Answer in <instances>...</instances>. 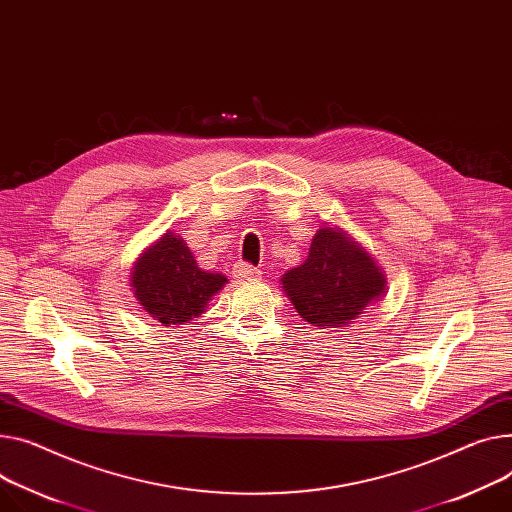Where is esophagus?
I'll return each mask as SVG.
<instances>
[{"instance_id":"34e87169","label":"esophagus","mask_w":512,"mask_h":512,"mask_svg":"<svg viewBox=\"0 0 512 512\" xmlns=\"http://www.w3.org/2000/svg\"><path fill=\"white\" fill-rule=\"evenodd\" d=\"M232 274L236 280H257L261 278V269L251 263H236Z\"/></svg>"}]
</instances>
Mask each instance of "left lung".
I'll return each mask as SVG.
<instances>
[{
    "mask_svg": "<svg viewBox=\"0 0 512 512\" xmlns=\"http://www.w3.org/2000/svg\"><path fill=\"white\" fill-rule=\"evenodd\" d=\"M284 290L304 321L317 327L352 323L385 292L383 271L350 236L317 230L306 261L282 278Z\"/></svg>",
    "mask_w": 512,
    "mask_h": 512,
    "instance_id": "obj_1",
    "label": "left lung"
}]
</instances>
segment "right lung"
Wrapping results in <instances>:
<instances>
[{"label": "right lung", "mask_w": 512, "mask_h": 512, "mask_svg": "<svg viewBox=\"0 0 512 512\" xmlns=\"http://www.w3.org/2000/svg\"><path fill=\"white\" fill-rule=\"evenodd\" d=\"M228 280L197 267L183 238L166 232L133 267L131 286L156 321L183 325L206 311L208 300Z\"/></svg>", "instance_id": "obj_1"}]
</instances>
